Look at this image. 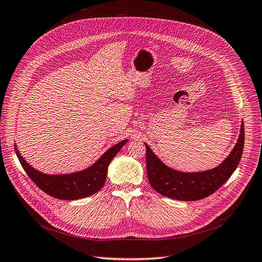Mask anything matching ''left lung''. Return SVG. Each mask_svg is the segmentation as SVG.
Listing matches in <instances>:
<instances>
[{
	"label": "left lung",
	"mask_w": 262,
	"mask_h": 262,
	"mask_svg": "<svg viewBox=\"0 0 262 262\" xmlns=\"http://www.w3.org/2000/svg\"><path fill=\"white\" fill-rule=\"evenodd\" d=\"M245 141L244 122L235 147L220 166L200 172H182L166 166L146 143L148 180L161 195L179 201H198L211 195L234 173L241 161Z\"/></svg>",
	"instance_id": "1"
}]
</instances>
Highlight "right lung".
Returning a JSON list of instances; mask_svg holds the SVG:
<instances>
[{
    "instance_id": "obj_1",
    "label": "right lung",
    "mask_w": 262,
    "mask_h": 262,
    "mask_svg": "<svg viewBox=\"0 0 262 262\" xmlns=\"http://www.w3.org/2000/svg\"><path fill=\"white\" fill-rule=\"evenodd\" d=\"M127 139L119 141L104 152L93 164L81 171L64 174H48L33 168L20 156L15 145L17 158L21 167L33 182L50 196L60 200H79L88 198L100 191L106 180L107 169L121 148L127 143Z\"/></svg>"
}]
</instances>
